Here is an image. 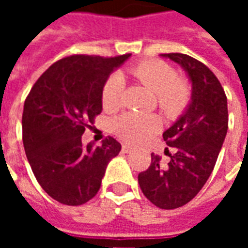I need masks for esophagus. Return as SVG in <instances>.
I'll use <instances>...</instances> for the list:
<instances>
[{
    "mask_svg": "<svg viewBox=\"0 0 248 248\" xmlns=\"http://www.w3.org/2000/svg\"><path fill=\"white\" fill-rule=\"evenodd\" d=\"M122 150H124V153H131V151H133V147L130 145H124L122 146Z\"/></svg>",
    "mask_w": 248,
    "mask_h": 248,
    "instance_id": "1",
    "label": "esophagus"
}]
</instances>
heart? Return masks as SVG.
<instances>
[{"instance_id":"obj_1","label":"heart","mask_w":248,"mask_h":248,"mask_svg":"<svg viewBox=\"0 0 248 248\" xmlns=\"http://www.w3.org/2000/svg\"><path fill=\"white\" fill-rule=\"evenodd\" d=\"M131 76L156 93V102L167 114L179 113L188 101L190 90L187 83L177 77L171 65L159 60H145L129 69ZM124 79L115 73L105 82L102 89V106L106 111H114L121 106ZM161 126L159 118L154 114L124 113L114 121L115 133L126 142L138 143L156 133Z\"/></svg>"}]
</instances>
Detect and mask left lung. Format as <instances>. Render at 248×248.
<instances>
[{
  "instance_id": "left-lung-1",
  "label": "left lung",
  "mask_w": 248,
  "mask_h": 248,
  "mask_svg": "<svg viewBox=\"0 0 248 248\" xmlns=\"http://www.w3.org/2000/svg\"><path fill=\"white\" fill-rule=\"evenodd\" d=\"M182 67L191 82V99L179 118L163 133L174 154L161 166L151 154V165L140 172L138 183L156 207L171 210L191 201L207 182L229 127L227 98L218 78L202 62L182 54H161Z\"/></svg>"
}]
</instances>
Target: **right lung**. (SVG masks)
Here are the masks:
<instances>
[{
    "instance_id": "add662e5",
    "label": "right lung",
    "mask_w": 248,
    "mask_h": 248,
    "mask_svg": "<svg viewBox=\"0 0 248 248\" xmlns=\"http://www.w3.org/2000/svg\"><path fill=\"white\" fill-rule=\"evenodd\" d=\"M131 54L71 56L47 69L31 87L22 114V140L37 181L57 202L79 206L97 195L121 143L108 137L85 146L82 134L102 111V89Z\"/></svg>"
}]
</instances>
